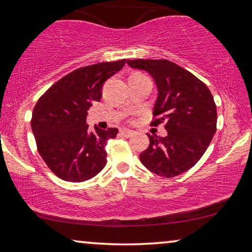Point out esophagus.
<instances>
[{"mask_svg": "<svg viewBox=\"0 0 252 252\" xmlns=\"http://www.w3.org/2000/svg\"><path fill=\"white\" fill-rule=\"evenodd\" d=\"M133 133H134V131L129 130V129H121L120 130V134L123 135V136H126V138H129V136L133 135Z\"/></svg>", "mask_w": 252, "mask_h": 252, "instance_id": "1", "label": "esophagus"}]
</instances>
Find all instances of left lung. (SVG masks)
<instances>
[{
	"instance_id": "left-lung-1",
	"label": "left lung",
	"mask_w": 252,
	"mask_h": 252,
	"mask_svg": "<svg viewBox=\"0 0 252 252\" xmlns=\"http://www.w3.org/2000/svg\"><path fill=\"white\" fill-rule=\"evenodd\" d=\"M152 76L158 89L151 126L165 122L164 138L148 134L150 144L140 161L158 176L172 178L200 160L217 130V106L202 81L168 60H126Z\"/></svg>"
}]
</instances>
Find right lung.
I'll return each mask as SVG.
<instances>
[{"mask_svg": "<svg viewBox=\"0 0 252 252\" xmlns=\"http://www.w3.org/2000/svg\"><path fill=\"white\" fill-rule=\"evenodd\" d=\"M126 59L102 62L71 72L54 83L33 109L31 127L37 151L55 176L70 182L95 177L106 164L105 146L117 127L87 125L88 110L102 97L106 80L120 71Z\"/></svg>", "mask_w": 252, "mask_h": 252, "instance_id": "1", "label": "right lung"}]
</instances>
